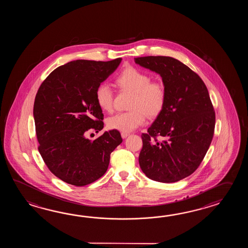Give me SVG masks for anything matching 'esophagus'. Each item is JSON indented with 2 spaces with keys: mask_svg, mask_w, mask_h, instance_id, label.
Returning <instances> with one entry per match:
<instances>
[{
  "mask_svg": "<svg viewBox=\"0 0 248 248\" xmlns=\"http://www.w3.org/2000/svg\"><path fill=\"white\" fill-rule=\"evenodd\" d=\"M128 136H129V133H124V132H122V137L123 139H125V138H126Z\"/></svg>",
  "mask_w": 248,
  "mask_h": 248,
  "instance_id": "obj_1",
  "label": "esophagus"
}]
</instances>
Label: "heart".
Here are the masks:
<instances>
[{
  "label": "heart",
  "instance_id": "obj_1",
  "mask_svg": "<svg viewBox=\"0 0 248 248\" xmlns=\"http://www.w3.org/2000/svg\"><path fill=\"white\" fill-rule=\"evenodd\" d=\"M116 83L123 90L133 93L131 111L117 113L107 119V126L118 131L131 132L145 122L146 114L155 117L162 111L166 102V90L162 83L151 81L147 74L127 67L117 77ZM114 94L111 86L103 82L95 90V100L103 111H111Z\"/></svg>",
  "mask_w": 248,
  "mask_h": 248
}]
</instances>
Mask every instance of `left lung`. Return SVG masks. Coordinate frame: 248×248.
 <instances>
[{
  "label": "left lung",
  "instance_id": "1",
  "mask_svg": "<svg viewBox=\"0 0 248 248\" xmlns=\"http://www.w3.org/2000/svg\"><path fill=\"white\" fill-rule=\"evenodd\" d=\"M135 62L159 74L166 90L162 111L142 134L140 168L153 181L178 182L199 168L213 139L216 113L208 90L198 74L175 58L150 56Z\"/></svg>",
  "mask_w": 248,
  "mask_h": 248
}]
</instances>
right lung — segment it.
I'll return each instance as SVG.
<instances>
[{
  "mask_svg": "<svg viewBox=\"0 0 248 248\" xmlns=\"http://www.w3.org/2000/svg\"><path fill=\"white\" fill-rule=\"evenodd\" d=\"M122 60L69 62L55 69L38 90L33 105L38 149L51 173L69 185L85 186L99 179L122 142L113 129L95 140L85 137L90 129L97 133L104 127L95 90Z\"/></svg>",
  "mask_w": 248,
  "mask_h": 248,
  "instance_id": "right-lung-1",
  "label": "right lung"
}]
</instances>
